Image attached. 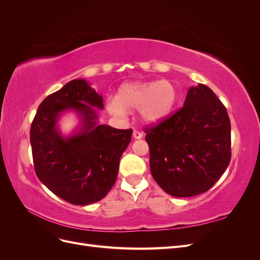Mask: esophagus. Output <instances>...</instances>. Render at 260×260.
<instances>
[{"label": "esophagus", "mask_w": 260, "mask_h": 260, "mask_svg": "<svg viewBox=\"0 0 260 260\" xmlns=\"http://www.w3.org/2000/svg\"><path fill=\"white\" fill-rule=\"evenodd\" d=\"M143 137V133L139 130H133V138L135 139H141Z\"/></svg>", "instance_id": "esophagus-1"}]
</instances>
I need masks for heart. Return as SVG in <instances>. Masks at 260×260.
I'll list each match as a JSON object with an SVG mask.
<instances>
[{"instance_id":"b5f03b06","label":"heart","mask_w":260,"mask_h":260,"mask_svg":"<svg viewBox=\"0 0 260 260\" xmlns=\"http://www.w3.org/2000/svg\"><path fill=\"white\" fill-rule=\"evenodd\" d=\"M177 101V90L170 81L131 82L122 84L115 99L106 101L107 111L118 117L127 115V109H138L141 119L148 123L166 117Z\"/></svg>"}]
</instances>
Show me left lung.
I'll use <instances>...</instances> for the list:
<instances>
[{
  "label": "left lung",
  "mask_w": 260,
  "mask_h": 260,
  "mask_svg": "<svg viewBox=\"0 0 260 260\" xmlns=\"http://www.w3.org/2000/svg\"><path fill=\"white\" fill-rule=\"evenodd\" d=\"M144 131L152 176L176 198L208 191L230 164L229 115L205 84L191 86L183 107Z\"/></svg>",
  "instance_id": "left-lung-1"
}]
</instances>
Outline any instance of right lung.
Here are the masks:
<instances>
[{"mask_svg": "<svg viewBox=\"0 0 260 260\" xmlns=\"http://www.w3.org/2000/svg\"><path fill=\"white\" fill-rule=\"evenodd\" d=\"M93 107L103 109V98L84 79H75L44 99L30 128L37 177L51 192L74 205L99 202L111 191L132 136V129L99 124ZM66 110L79 114L82 125L64 138L57 120Z\"/></svg>", "mask_w": 260, "mask_h": 260, "instance_id": "add662e5", "label": "right lung"}]
</instances>
